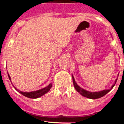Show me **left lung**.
I'll list each match as a JSON object with an SVG mask.
<instances>
[{
	"label": "left lung",
	"instance_id": "8db88e82",
	"mask_svg": "<svg viewBox=\"0 0 124 124\" xmlns=\"http://www.w3.org/2000/svg\"><path fill=\"white\" fill-rule=\"evenodd\" d=\"M72 80H73L74 86L75 89H76V91L79 93L80 94L83 95V96L88 98H90V99H97V98H100L102 97V96L105 95L107 93H108L111 90V89H105V90L99 91V92H89V91L85 90V89H83V88H81V87L78 86L77 85V83H76V81H75L73 76H72ZM117 79H116V81H115V83L117 82ZM114 86H115V85L112 86L111 89H112Z\"/></svg>",
	"mask_w": 124,
	"mask_h": 124
}]
</instances>
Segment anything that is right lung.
I'll use <instances>...</instances> for the list:
<instances>
[{"label":"right lung","instance_id":"obj_1","mask_svg":"<svg viewBox=\"0 0 124 124\" xmlns=\"http://www.w3.org/2000/svg\"><path fill=\"white\" fill-rule=\"evenodd\" d=\"M8 76H9V79L11 80V78L9 76V75L8 74ZM52 84L50 83L49 85L48 86H46V88H43L41 89H39V90H38V91H32V92H23V91H20L19 90L17 89L16 88H14L15 89H16L18 92H19L21 94L24 95V96L27 98H38L40 97L41 96H43V94H45V93H48L50 91V88H52Z\"/></svg>","mask_w":124,"mask_h":124}]
</instances>
